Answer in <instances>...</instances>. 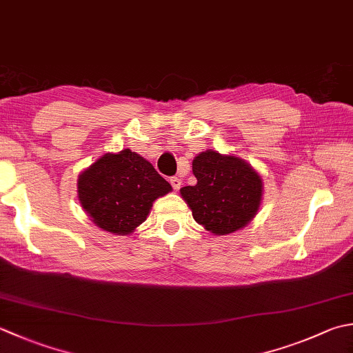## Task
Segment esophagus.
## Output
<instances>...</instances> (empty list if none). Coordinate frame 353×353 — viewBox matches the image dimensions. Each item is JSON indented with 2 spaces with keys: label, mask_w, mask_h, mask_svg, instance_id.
Instances as JSON below:
<instances>
[{
  "label": "esophagus",
  "mask_w": 353,
  "mask_h": 353,
  "mask_svg": "<svg viewBox=\"0 0 353 353\" xmlns=\"http://www.w3.org/2000/svg\"><path fill=\"white\" fill-rule=\"evenodd\" d=\"M170 183H171L172 190H174V191H179V190H181V186H182V181L179 177H171Z\"/></svg>",
  "instance_id": "obj_1"
}]
</instances>
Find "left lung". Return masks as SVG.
Wrapping results in <instances>:
<instances>
[{"mask_svg":"<svg viewBox=\"0 0 353 353\" xmlns=\"http://www.w3.org/2000/svg\"><path fill=\"white\" fill-rule=\"evenodd\" d=\"M197 183L181 194L199 225L216 236L245 228L257 214L263 182L243 159L206 150L192 161Z\"/></svg>","mask_w":353,"mask_h":353,"instance_id":"left-lung-1","label":"left lung"}]
</instances>
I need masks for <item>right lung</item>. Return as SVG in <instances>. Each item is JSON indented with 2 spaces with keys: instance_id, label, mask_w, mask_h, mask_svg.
<instances>
[{
  "instance_id": "add662e5",
  "label": "right lung",
  "mask_w": 353,
  "mask_h": 353,
  "mask_svg": "<svg viewBox=\"0 0 353 353\" xmlns=\"http://www.w3.org/2000/svg\"><path fill=\"white\" fill-rule=\"evenodd\" d=\"M171 185L134 151L107 153L78 177V199L92 222L116 236H127L145 222L156 199Z\"/></svg>"
}]
</instances>
